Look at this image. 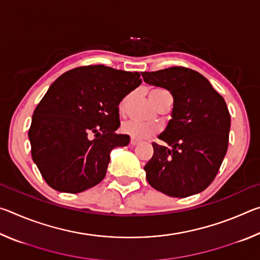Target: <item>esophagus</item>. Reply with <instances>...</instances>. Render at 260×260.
Returning <instances> with one entry per match:
<instances>
[{"label":"esophagus","instance_id":"esophagus-1","mask_svg":"<svg viewBox=\"0 0 260 260\" xmlns=\"http://www.w3.org/2000/svg\"><path fill=\"white\" fill-rule=\"evenodd\" d=\"M138 143H139V140H136V139H134V138H132L131 141H129L131 146H136V144H138Z\"/></svg>","mask_w":260,"mask_h":260}]
</instances>
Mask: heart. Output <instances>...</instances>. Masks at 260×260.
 Returning <instances> with one entry per match:
<instances>
[{
	"label": "heart",
	"instance_id": "1",
	"mask_svg": "<svg viewBox=\"0 0 260 260\" xmlns=\"http://www.w3.org/2000/svg\"><path fill=\"white\" fill-rule=\"evenodd\" d=\"M164 94H169V91L162 89V88H155V89H152L150 91V100H155ZM126 102H127V99H125L121 102L120 104L121 110L125 109ZM121 129L125 134L132 136V138L142 140V139H148L150 138V136L157 134L158 132L160 131V126L156 124V122L133 119V120L125 121L124 124H122Z\"/></svg>",
	"mask_w": 260,
	"mask_h": 260
}]
</instances>
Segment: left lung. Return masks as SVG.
Returning a JSON list of instances; mask_svg holds the SVG:
<instances>
[{"label":"left lung","mask_w":260,"mask_h":260,"mask_svg":"<svg viewBox=\"0 0 260 260\" xmlns=\"http://www.w3.org/2000/svg\"><path fill=\"white\" fill-rule=\"evenodd\" d=\"M144 82L173 96L172 119L153 142L144 166L149 184L171 197L203 191L213 181L228 148L231 114L225 100L208 79L193 70L173 67L141 73Z\"/></svg>","instance_id":"left-lung-1"}]
</instances>
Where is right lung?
<instances>
[{"label": "right lung", "instance_id": "obj_1", "mask_svg": "<svg viewBox=\"0 0 260 260\" xmlns=\"http://www.w3.org/2000/svg\"><path fill=\"white\" fill-rule=\"evenodd\" d=\"M139 72L104 65L61 74L35 108L28 131L30 153L49 186L77 193L104 179L110 152L129 143L119 128V103L138 88Z\"/></svg>", "mask_w": 260, "mask_h": 260}]
</instances>
